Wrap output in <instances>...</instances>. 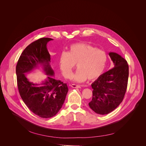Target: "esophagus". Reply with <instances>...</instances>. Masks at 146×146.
<instances>
[{
    "instance_id": "obj_1",
    "label": "esophagus",
    "mask_w": 146,
    "mask_h": 146,
    "mask_svg": "<svg viewBox=\"0 0 146 146\" xmlns=\"http://www.w3.org/2000/svg\"><path fill=\"white\" fill-rule=\"evenodd\" d=\"M71 86L73 88H80V86L79 85H76L74 84H72L71 85Z\"/></svg>"
}]
</instances>
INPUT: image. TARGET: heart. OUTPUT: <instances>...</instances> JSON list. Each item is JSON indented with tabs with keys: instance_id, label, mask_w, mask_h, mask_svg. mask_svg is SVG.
Returning <instances> with one entry per match:
<instances>
[{
	"instance_id": "1",
	"label": "heart",
	"mask_w": 146,
	"mask_h": 146,
	"mask_svg": "<svg viewBox=\"0 0 146 146\" xmlns=\"http://www.w3.org/2000/svg\"><path fill=\"white\" fill-rule=\"evenodd\" d=\"M106 52L86 43L71 45L67 52H63L59 58V66L63 75L67 79L71 77L76 64L78 70L73 76L77 82L87 79L94 80L104 72L107 61Z\"/></svg>"
}]
</instances>
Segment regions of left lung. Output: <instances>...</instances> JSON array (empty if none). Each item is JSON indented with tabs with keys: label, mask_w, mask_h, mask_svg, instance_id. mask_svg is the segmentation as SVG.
I'll return each instance as SVG.
<instances>
[{
	"label": "left lung",
	"mask_w": 146,
	"mask_h": 146,
	"mask_svg": "<svg viewBox=\"0 0 146 146\" xmlns=\"http://www.w3.org/2000/svg\"><path fill=\"white\" fill-rule=\"evenodd\" d=\"M109 56L114 67L102 74L91 85L93 89V97L89 106L100 115L110 113L121 103L127 85V61L116 53L110 52Z\"/></svg>",
	"instance_id": "obj_1"
}]
</instances>
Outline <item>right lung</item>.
Returning a JSON list of instances; mask_svg holds the SVG:
<instances>
[{"mask_svg": "<svg viewBox=\"0 0 146 146\" xmlns=\"http://www.w3.org/2000/svg\"><path fill=\"white\" fill-rule=\"evenodd\" d=\"M53 39L42 38L29 44L21 53L16 65V72L19 91L27 107L42 118L55 116L61 108L68 91L67 84L52 78L54 71L50 67V56L47 50L48 42ZM43 66L48 75L42 84L30 82L25 73L38 66Z\"/></svg>", "mask_w": 146, "mask_h": 146, "instance_id": "right-lung-1", "label": "right lung"}]
</instances>
